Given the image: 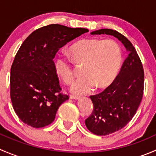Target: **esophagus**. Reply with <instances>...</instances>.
Returning a JSON list of instances; mask_svg holds the SVG:
<instances>
[{"mask_svg":"<svg viewBox=\"0 0 156 156\" xmlns=\"http://www.w3.org/2000/svg\"><path fill=\"white\" fill-rule=\"evenodd\" d=\"M79 98L78 96L76 95H70V99H73V100H77V99Z\"/></svg>","mask_w":156,"mask_h":156,"instance_id":"34e87169","label":"esophagus"}]
</instances>
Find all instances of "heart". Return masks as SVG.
Here are the masks:
<instances>
[{
    "label": "heart",
    "mask_w": 156,
    "mask_h": 156,
    "mask_svg": "<svg viewBox=\"0 0 156 156\" xmlns=\"http://www.w3.org/2000/svg\"><path fill=\"white\" fill-rule=\"evenodd\" d=\"M69 53L72 60L84 65V76L76 80L71 87L74 94H87L96 86L98 88L108 87L114 81L120 70L122 48L112 39H83L70 47ZM54 67L66 84H70L73 81L75 75L69 59L57 56Z\"/></svg>",
    "instance_id": "obj_1"
}]
</instances>
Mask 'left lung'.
I'll use <instances>...</instances> for the list:
<instances>
[{
	"mask_svg": "<svg viewBox=\"0 0 156 156\" xmlns=\"http://www.w3.org/2000/svg\"><path fill=\"white\" fill-rule=\"evenodd\" d=\"M91 34L114 36L129 53L114 81L103 92L90 97L94 109L85 120L86 127L94 134L106 136L126 126L136 114L144 95V71L136 50L123 34L108 29Z\"/></svg>",
	"mask_w": 156,
	"mask_h": 156,
	"instance_id": "left-lung-1",
	"label": "left lung"
}]
</instances>
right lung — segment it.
<instances>
[{
  "instance_id": "add662e5",
  "label": "right lung",
  "mask_w": 156,
  "mask_h": 156,
  "mask_svg": "<svg viewBox=\"0 0 156 156\" xmlns=\"http://www.w3.org/2000/svg\"><path fill=\"white\" fill-rule=\"evenodd\" d=\"M88 29L51 24L35 30L23 41L10 69V99L20 120L39 128L54 121L69 100L61 92L53 58L59 48Z\"/></svg>"
}]
</instances>
